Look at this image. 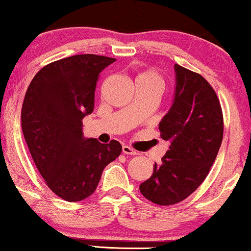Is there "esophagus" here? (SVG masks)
Listing matches in <instances>:
<instances>
[{"instance_id":"1","label":"esophagus","mask_w":251,"mask_h":251,"mask_svg":"<svg viewBox=\"0 0 251 251\" xmlns=\"http://www.w3.org/2000/svg\"><path fill=\"white\" fill-rule=\"evenodd\" d=\"M123 153L124 154H129V155H135L138 154V152L134 149L129 148L127 145H123Z\"/></svg>"}]
</instances>
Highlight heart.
Wrapping results in <instances>:
<instances>
[{
	"label": "heart",
	"instance_id": "heart-1",
	"mask_svg": "<svg viewBox=\"0 0 251 251\" xmlns=\"http://www.w3.org/2000/svg\"><path fill=\"white\" fill-rule=\"evenodd\" d=\"M135 81H143V82H149L151 83V85H153L157 87L158 89H162L163 88V79L158 75L157 73L153 71H146V72H143V73H140L139 75L137 76V80Z\"/></svg>",
	"mask_w": 251,
	"mask_h": 251
}]
</instances>
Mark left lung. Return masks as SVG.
I'll return each mask as SVG.
<instances>
[{
	"label": "left lung",
	"mask_w": 251,
	"mask_h": 251,
	"mask_svg": "<svg viewBox=\"0 0 251 251\" xmlns=\"http://www.w3.org/2000/svg\"><path fill=\"white\" fill-rule=\"evenodd\" d=\"M175 72L174 103L159 123L169 150L139 186L144 197L158 205L179 203L203 183L223 139V113L211 85L177 63Z\"/></svg>",
	"instance_id": "left-lung-1"
}]
</instances>
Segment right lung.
<instances>
[{"label":"right lung","instance_id":"obj_1","mask_svg":"<svg viewBox=\"0 0 251 251\" xmlns=\"http://www.w3.org/2000/svg\"><path fill=\"white\" fill-rule=\"evenodd\" d=\"M113 57L81 54L41 68L25 92L21 126L25 143L46 184L67 201L96 191L103 169L122 153L117 140L85 138L82 119L94 108L99 74Z\"/></svg>","mask_w":251,"mask_h":251}]
</instances>
